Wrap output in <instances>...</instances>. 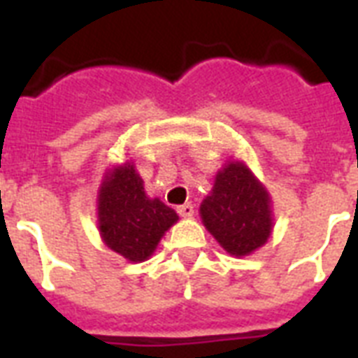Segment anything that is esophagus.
Wrapping results in <instances>:
<instances>
[{
  "label": "esophagus",
  "instance_id": "34e87169",
  "mask_svg": "<svg viewBox=\"0 0 358 358\" xmlns=\"http://www.w3.org/2000/svg\"><path fill=\"white\" fill-rule=\"evenodd\" d=\"M178 213L185 219L193 217V213H195V210H193V204H189V202H187V204H182V206H178Z\"/></svg>",
  "mask_w": 358,
  "mask_h": 358
}]
</instances>
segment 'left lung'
Here are the masks:
<instances>
[{"mask_svg": "<svg viewBox=\"0 0 358 358\" xmlns=\"http://www.w3.org/2000/svg\"><path fill=\"white\" fill-rule=\"evenodd\" d=\"M202 224L229 255L241 258L267 243L273 232L271 196L243 162L230 159L217 171L201 204Z\"/></svg>", "mask_w": 358, "mask_h": 358, "instance_id": "1", "label": "left lung"}]
</instances>
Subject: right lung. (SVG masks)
<instances>
[{"label":"right lung","mask_w":358,"mask_h":358,"mask_svg":"<svg viewBox=\"0 0 358 358\" xmlns=\"http://www.w3.org/2000/svg\"><path fill=\"white\" fill-rule=\"evenodd\" d=\"M98 230L109 249L131 264L148 260L178 221V213L157 196H148L134 162L103 173L96 199Z\"/></svg>","instance_id":"obj_1"}]
</instances>
